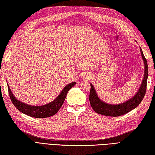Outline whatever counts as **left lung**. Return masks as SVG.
Listing matches in <instances>:
<instances>
[{"label": "left lung", "mask_w": 155, "mask_h": 155, "mask_svg": "<svg viewBox=\"0 0 155 155\" xmlns=\"http://www.w3.org/2000/svg\"><path fill=\"white\" fill-rule=\"evenodd\" d=\"M140 50L144 63V75L138 91L133 97L129 99L128 100L123 102L122 104L116 105L107 104V103L102 101L98 97L94 86L90 83L91 88L89 97L90 103L92 109L97 113L109 117H119L131 111L140 105L145 96L148 78L147 62L141 47H140Z\"/></svg>", "instance_id": "left-lung-1"}]
</instances>
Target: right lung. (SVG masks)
Here are the masks:
<instances>
[{"mask_svg":"<svg viewBox=\"0 0 155 155\" xmlns=\"http://www.w3.org/2000/svg\"><path fill=\"white\" fill-rule=\"evenodd\" d=\"M7 82V81H6ZM76 82H71L66 85L61 92L58 95V96L55 99L54 101L43 105H30L26 104L25 103L19 101L18 99L14 96L13 93L12 92L8 84V88L9 96L13 104L19 111L23 114H27L29 117L35 118H47L54 115L58 113L59 109L61 108L63 102H64L67 92L69 90L76 84Z\"/></svg>","mask_w":155,"mask_h":155,"instance_id":"right-lung-1","label":"right lung"}]
</instances>
